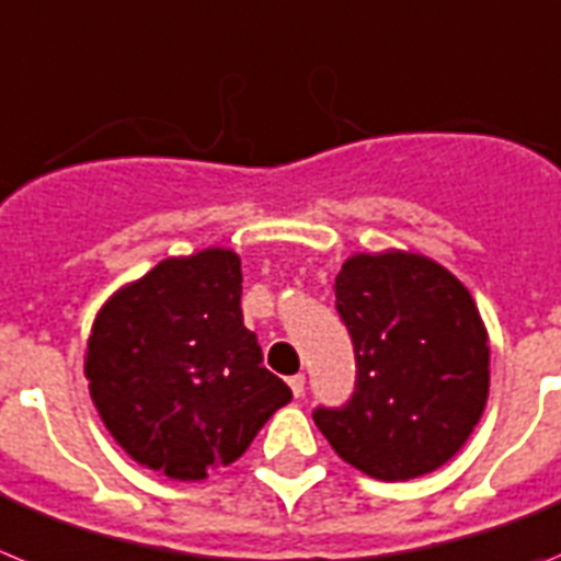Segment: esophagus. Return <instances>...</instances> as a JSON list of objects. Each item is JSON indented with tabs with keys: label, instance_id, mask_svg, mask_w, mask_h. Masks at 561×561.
I'll list each match as a JSON object with an SVG mask.
<instances>
[{
	"label": "esophagus",
	"instance_id": "esophagus-1",
	"mask_svg": "<svg viewBox=\"0 0 561 561\" xmlns=\"http://www.w3.org/2000/svg\"><path fill=\"white\" fill-rule=\"evenodd\" d=\"M287 387H290V392H294V398H301L305 396V375H290L287 378Z\"/></svg>",
	"mask_w": 561,
	"mask_h": 561
}]
</instances>
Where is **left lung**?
Masks as SVG:
<instances>
[{"label":"left lung","mask_w":561,"mask_h":561,"mask_svg":"<svg viewBox=\"0 0 561 561\" xmlns=\"http://www.w3.org/2000/svg\"><path fill=\"white\" fill-rule=\"evenodd\" d=\"M335 308L355 347L347 407L316 409L335 455L375 480L449 462L489 401V330L460 279L423 253H353Z\"/></svg>","instance_id":"8db88e82"}]
</instances>
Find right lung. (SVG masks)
Segmentation results:
<instances>
[{
  "instance_id": "obj_1",
  "label": "right lung",
  "mask_w": 561,
  "mask_h": 561,
  "mask_svg": "<svg viewBox=\"0 0 561 561\" xmlns=\"http://www.w3.org/2000/svg\"><path fill=\"white\" fill-rule=\"evenodd\" d=\"M231 248L169 256L101 305L84 375L121 449L169 480H206L245 455L290 389L242 324Z\"/></svg>"
}]
</instances>
